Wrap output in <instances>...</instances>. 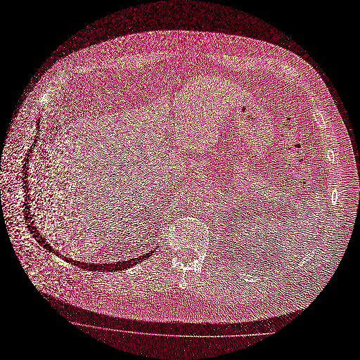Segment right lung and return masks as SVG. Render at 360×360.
I'll use <instances>...</instances> for the list:
<instances>
[{
    "instance_id": "right-lung-1",
    "label": "right lung",
    "mask_w": 360,
    "mask_h": 360,
    "mask_svg": "<svg viewBox=\"0 0 360 360\" xmlns=\"http://www.w3.org/2000/svg\"><path fill=\"white\" fill-rule=\"evenodd\" d=\"M37 130H39V120H37ZM38 139V137H37ZM37 139L34 140V146H35V143H37ZM32 153V148L28 150V155H27V158H25V165H24V170H22V173H24V176H22V180H24V188H25V191H27V197H30L28 195V163H30V160H31V158H30V155ZM28 200V198H27ZM25 205H27V220H28V230L31 231V234H32V237L35 238V241L39 244V245H42L45 250H48L49 252H53L55 255H58L59 258H63L65 261H68V262H70L72 265H77V266H79V268H82V269H86V271H95V272H105V271H109V272H115V271H122V269H127V268H130V266H133V265H136V264H139V262H141V261H145L148 257H150L152 254H153V251H149L148 254H143V255H140V257H137V258H130V259H127V261H117V262H112V264H95V262H82V261H77V259H68V257H63V255H60L59 254V251H56L51 244H48L46 243V240L41 236V233H39V230L35 227V221L32 220V215H31V208H30V205H28V202H25Z\"/></svg>"
}]
</instances>
